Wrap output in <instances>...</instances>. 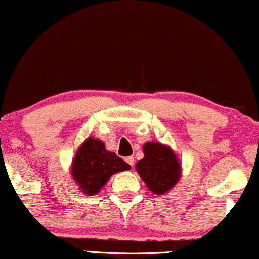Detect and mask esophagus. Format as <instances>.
<instances>
[{
	"label": "esophagus",
	"instance_id": "34e87169",
	"mask_svg": "<svg viewBox=\"0 0 259 259\" xmlns=\"http://www.w3.org/2000/svg\"><path fill=\"white\" fill-rule=\"evenodd\" d=\"M134 161H135V160H134V156H126L125 158V162L127 163V165L134 166Z\"/></svg>",
	"mask_w": 259,
	"mask_h": 259
}]
</instances>
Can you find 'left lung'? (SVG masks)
Here are the masks:
<instances>
[{
  "mask_svg": "<svg viewBox=\"0 0 259 259\" xmlns=\"http://www.w3.org/2000/svg\"><path fill=\"white\" fill-rule=\"evenodd\" d=\"M145 156L136 163V171L155 195L168 192L181 178L182 166L171 147L158 142H146Z\"/></svg>",
  "mask_w": 259,
  "mask_h": 259,
  "instance_id": "8db88e82",
  "label": "left lung"
}]
</instances>
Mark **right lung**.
I'll return each mask as SVG.
<instances>
[{
    "label": "right lung",
    "mask_w": 259,
    "mask_h": 259,
    "mask_svg": "<svg viewBox=\"0 0 259 259\" xmlns=\"http://www.w3.org/2000/svg\"><path fill=\"white\" fill-rule=\"evenodd\" d=\"M130 165L114 152L105 149L101 140L88 137L78 147L71 163V176L84 195H97L114 173L129 171Z\"/></svg>",
    "instance_id": "add662e5"
}]
</instances>
